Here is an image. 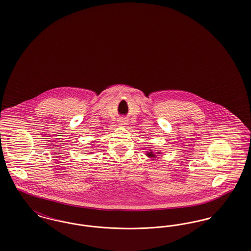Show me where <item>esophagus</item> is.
Segmentation results:
<instances>
[{
    "label": "esophagus",
    "mask_w": 251,
    "mask_h": 251,
    "mask_svg": "<svg viewBox=\"0 0 251 251\" xmlns=\"http://www.w3.org/2000/svg\"><path fill=\"white\" fill-rule=\"evenodd\" d=\"M120 124L121 126H124V125H126V124H127V121L125 120H120Z\"/></svg>",
    "instance_id": "obj_1"
}]
</instances>
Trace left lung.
I'll use <instances>...</instances> for the list:
<instances>
[{
    "label": "left lung",
    "instance_id": "8db88e82",
    "mask_svg": "<svg viewBox=\"0 0 251 251\" xmlns=\"http://www.w3.org/2000/svg\"><path fill=\"white\" fill-rule=\"evenodd\" d=\"M159 154H162V152H160V151H157V152H154L152 150H150L149 151H147V153H146V155L148 156L150 159H151V160H155V159H158V155Z\"/></svg>",
    "mask_w": 251,
    "mask_h": 251
}]
</instances>
